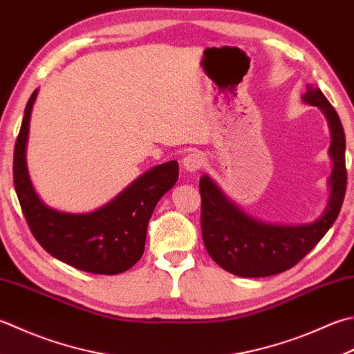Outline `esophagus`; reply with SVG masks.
Instances as JSON below:
<instances>
[{"instance_id":"esophagus-1","label":"esophagus","mask_w":354,"mask_h":354,"mask_svg":"<svg viewBox=\"0 0 354 354\" xmlns=\"http://www.w3.org/2000/svg\"><path fill=\"white\" fill-rule=\"evenodd\" d=\"M204 155L199 153V151H195V153H190L187 155L184 159H183V167L187 173H196L199 171L201 169H203L204 165Z\"/></svg>"}]
</instances>
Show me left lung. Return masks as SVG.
<instances>
[{"instance_id":"8db88e82","label":"left lung","mask_w":354,"mask_h":354,"mask_svg":"<svg viewBox=\"0 0 354 354\" xmlns=\"http://www.w3.org/2000/svg\"><path fill=\"white\" fill-rule=\"evenodd\" d=\"M302 101L319 109L328 122L331 135L328 155L333 161V169L328 178L327 207L313 223L270 224L242 210L209 175L201 176V227L204 245L210 258L228 273L242 278H266L286 272L313 250L341 212L347 189L342 122L335 107L317 87L308 84Z\"/></svg>"}]
</instances>
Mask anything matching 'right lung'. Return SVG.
Segmentation results:
<instances>
[{"instance_id": "1", "label": "right lung", "mask_w": 354, "mask_h": 354, "mask_svg": "<svg viewBox=\"0 0 354 354\" xmlns=\"http://www.w3.org/2000/svg\"><path fill=\"white\" fill-rule=\"evenodd\" d=\"M35 88L24 110L13 153V184L24 218L41 247L53 258L82 272L118 274L141 259L147 225L158 201L178 181L176 161L155 165L100 209L88 213L55 210L39 199L27 170Z\"/></svg>"}]
</instances>
